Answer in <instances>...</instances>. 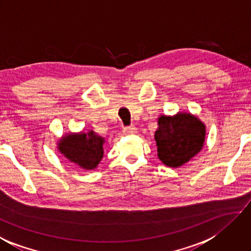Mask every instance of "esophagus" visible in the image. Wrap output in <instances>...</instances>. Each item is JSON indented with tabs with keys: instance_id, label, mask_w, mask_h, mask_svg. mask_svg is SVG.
Wrapping results in <instances>:
<instances>
[{
	"instance_id": "obj_1",
	"label": "esophagus",
	"mask_w": 251,
	"mask_h": 251,
	"mask_svg": "<svg viewBox=\"0 0 251 251\" xmlns=\"http://www.w3.org/2000/svg\"><path fill=\"white\" fill-rule=\"evenodd\" d=\"M136 131H137V128H136L135 126H128V127H125L124 129H123V133H124L125 135H133L135 134Z\"/></svg>"
}]
</instances>
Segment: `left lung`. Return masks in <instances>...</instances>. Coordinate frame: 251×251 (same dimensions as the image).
<instances>
[{
  "mask_svg": "<svg viewBox=\"0 0 251 251\" xmlns=\"http://www.w3.org/2000/svg\"><path fill=\"white\" fill-rule=\"evenodd\" d=\"M154 133L158 157L169 167H180L194 157L203 147L205 126L191 114L160 116Z\"/></svg>",
  "mask_w": 251,
  "mask_h": 251,
  "instance_id": "left-lung-1",
  "label": "left lung"
}]
</instances>
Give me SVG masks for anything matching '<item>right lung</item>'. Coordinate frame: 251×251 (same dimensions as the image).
<instances>
[{
  "mask_svg": "<svg viewBox=\"0 0 251 251\" xmlns=\"http://www.w3.org/2000/svg\"><path fill=\"white\" fill-rule=\"evenodd\" d=\"M104 139L93 131L68 135L59 141V150L71 162L83 169H94L103 158Z\"/></svg>",
  "mask_w": 251,
  "mask_h": 251,
  "instance_id": "add662e5",
  "label": "right lung"
}]
</instances>
